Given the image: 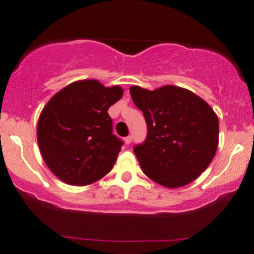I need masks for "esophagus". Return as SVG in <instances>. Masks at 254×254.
<instances>
[{
    "mask_svg": "<svg viewBox=\"0 0 254 254\" xmlns=\"http://www.w3.org/2000/svg\"><path fill=\"white\" fill-rule=\"evenodd\" d=\"M131 141H132V137H131V136H127V137L124 138L125 145H130V143H131Z\"/></svg>",
    "mask_w": 254,
    "mask_h": 254,
    "instance_id": "1",
    "label": "esophagus"
}]
</instances>
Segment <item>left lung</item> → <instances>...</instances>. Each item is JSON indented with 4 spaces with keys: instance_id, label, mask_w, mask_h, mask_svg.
<instances>
[{
    "instance_id": "8db88e82",
    "label": "left lung",
    "mask_w": 254,
    "mask_h": 254,
    "mask_svg": "<svg viewBox=\"0 0 254 254\" xmlns=\"http://www.w3.org/2000/svg\"><path fill=\"white\" fill-rule=\"evenodd\" d=\"M132 101L147 123V137L134 152L151 180L168 189L196 180L214 158L219 120L207 102L174 85L146 90L130 87Z\"/></svg>"
}]
</instances>
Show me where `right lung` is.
<instances>
[{
  "label": "right lung",
  "mask_w": 254,
  "mask_h": 254,
  "mask_svg": "<svg viewBox=\"0 0 254 254\" xmlns=\"http://www.w3.org/2000/svg\"><path fill=\"white\" fill-rule=\"evenodd\" d=\"M120 86L98 80L74 81L46 103L37 122V143L51 172L63 183L85 186L111 172L123 141L112 134L109 107Z\"/></svg>",
  "instance_id": "1"
}]
</instances>
